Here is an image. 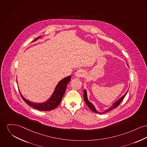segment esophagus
<instances>
[{
  "mask_svg": "<svg viewBox=\"0 0 147 147\" xmlns=\"http://www.w3.org/2000/svg\"><path fill=\"white\" fill-rule=\"evenodd\" d=\"M84 75H85V73L82 69H79L75 73V76L76 78H78L83 77L84 76Z\"/></svg>",
  "mask_w": 147,
  "mask_h": 147,
  "instance_id": "34e87169",
  "label": "esophagus"
}]
</instances>
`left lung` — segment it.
Masks as SVG:
<instances>
[{
	"instance_id": "obj_1",
	"label": "left lung",
	"mask_w": 147,
	"mask_h": 147,
	"mask_svg": "<svg viewBox=\"0 0 147 147\" xmlns=\"http://www.w3.org/2000/svg\"><path fill=\"white\" fill-rule=\"evenodd\" d=\"M127 66H128L127 65ZM127 91H127L125 92V94L123 96H121L119 99H118L117 101H115V102H114V103L113 104V105H112V106H111L110 108L108 109L107 110H105V111H104V112H102V113H100V112H98V110L96 109V108H95V107L94 106V105H93L91 102H90V101H88V95H87V91H86V90L85 89H84V100H85V103L86 104V105L88 106V108H90V109L91 111H92L93 112L96 113L103 114V113L108 112V111H111V110H113L114 109L117 108V106H119V105L120 104V102L122 101V100L124 99V98L125 96V95H127Z\"/></svg>"
}]
</instances>
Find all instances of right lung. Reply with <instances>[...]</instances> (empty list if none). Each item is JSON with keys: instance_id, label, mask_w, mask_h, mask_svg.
Wrapping results in <instances>:
<instances>
[{"instance_id": "1", "label": "right lung", "mask_w": 147, "mask_h": 147, "mask_svg": "<svg viewBox=\"0 0 147 147\" xmlns=\"http://www.w3.org/2000/svg\"><path fill=\"white\" fill-rule=\"evenodd\" d=\"M40 37H37L34 39L32 42L36 41L37 39H38ZM71 76H67L65 78H63L61 81H59V83L56 85V88L54 90V91L51 97L45 102L42 103H36L31 102L29 100H27L24 98L23 95L21 94L20 92V94L23 100L27 103L29 106L32 108L36 109L37 110L41 111H49L51 110H53L59 106V103L61 102L62 98H63L65 91L66 90V87L69 82L71 80Z\"/></svg>"}]
</instances>
